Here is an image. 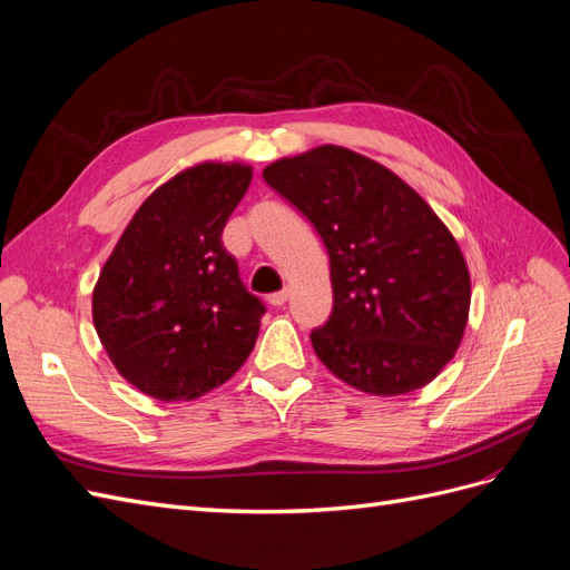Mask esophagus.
<instances>
[{
	"label": "esophagus",
	"instance_id": "obj_1",
	"mask_svg": "<svg viewBox=\"0 0 570 570\" xmlns=\"http://www.w3.org/2000/svg\"><path fill=\"white\" fill-rule=\"evenodd\" d=\"M287 299H289V289L285 287V289H281V292H273V295L268 297V304H271V306H283Z\"/></svg>",
	"mask_w": 570,
	"mask_h": 570
}]
</instances>
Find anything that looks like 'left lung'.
Instances as JSON below:
<instances>
[{"label": "left lung", "instance_id": "obj_1", "mask_svg": "<svg viewBox=\"0 0 570 570\" xmlns=\"http://www.w3.org/2000/svg\"><path fill=\"white\" fill-rule=\"evenodd\" d=\"M331 256L333 314L312 331L340 381L396 396L428 385L463 337L471 275L452 233L400 176L323 145L264 168Z\"/></svg>", "mask_w": 570, "mask_h": 570}]
</instances>
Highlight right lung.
Returning a JSON list of instances; mask_svg holds the SVG:
<instances>
[{"label": "right lung", "mask_w": 570, "mask_h": 570, "mask_svg": "<svg viewBox=\"0 0 570 570\" xmlns=\"http://www.w3.org/2000/svg\"><path fill=\"white\" fill-rule=\"evenodd\" d=\"M252 168L206 161L145 199L92 292V321L116 371L159 402L223 385L254 350L262 299L220 243Z\"/></svg>", "instance_id": "obj_1"}]
</instances>
